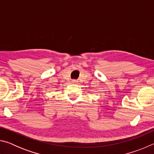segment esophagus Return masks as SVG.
<instances>
[{
	"label": "esophagus",
	"mask_w": 154,
	"mask_h": 154,
	"mask_svg": "<svg viewBox=\"0 0 154 154\" xmlns=\"http://www.w3.org/2000/svg\"><path fill=\"white\" fill-rule=\"evenodd\" d=\"M72 82H73V83H75V82H76V81H75V80H72Z\"/></svg>",
	"instance_id": "obj_1"
}]
</instances>
